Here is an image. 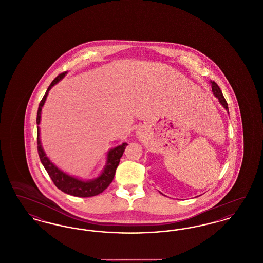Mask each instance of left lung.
<instances>
[{
    "mask_svg": "<svg viewBox=\"0 0 263 263\" xmlns=\"http://www.w3.org/2000/svg\"><path fill=\"white\" fill-rule=\"evenodd\" d=\"M211 84H212V91L213 93H214V96L219 100L220 103L225 107L226 110H228V112H229L228 103H227L225 98H224V96H223V93H222V90L220 89L219 86H218L215 82H211Z\"/></svg>",
    "mask_w": 263,
    "mask_h": 263,
    "instance_id": "8db88e82",
    "label": "left lung"
}]
</instances>
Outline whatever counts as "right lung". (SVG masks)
<instances>
[{"label": "right lung", "instance_id": "1", "mask_svg": "<svg viewBox=\"0 0 263 263\" xmlns=\"http://www.w3.org/2000/svg\"><path fill=\"white\" fill-rule=\"evenodd\" d=\"M67 73H62L58 77H56L50 86L47 88L44 97L39 103L38 106L37 117H36V123L39 125L40 123V116H41V110L42 106L44 105V102L46 100V98L48 96V91L50 90L51 88L56 85L64 76ZM39 126H37V150L40 161L43 164L44 168L48 173V175L51 177L53 183L55 186L60 189L63 192L77 196V197H90V196H96L98 194L101 193L103 190L109 186V184L112 182L113 177L115 175L116 168L120 162V158L123 155V152L125 150L126 146L128 145L127 143H123L122 145H119L112 150L109 151L107 154V163L105 164V167L101 175L97 177L96 179L88 180V181H84L79 178L73 177L71 175H67L63 173L61 170H59L54 163L50 162V160L46 157L44 151L42 149L41 142H40V137H39Z\"/></svg>", "mask_w": 263, "mask_h": 263}]
</instances>
